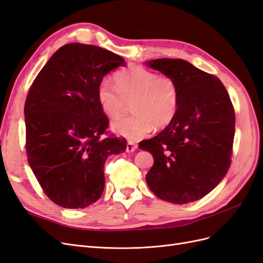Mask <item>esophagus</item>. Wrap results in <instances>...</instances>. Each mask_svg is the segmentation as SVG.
<instances>
[{
  "instance_id": "1",
  "label": "esophagus",
  "mask_w": 263,
  "mask_h": 263,
  "mask_svg": "<svg viewBox=\"0 0 263 263\" xmlns=\"http://www.w3.org/2000/svg\"><path fill=\"white\" fill-rule=\"evenodd\" d=\"M137 144H135L134 141H128L127 142V147H126V151L127 153H133L134 150L137 149Z\"/></svg>"
}]
</instances>
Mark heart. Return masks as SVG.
Wrapping results in <instances>:
<instances>
[{
	"instance_id": "1",
	"label": "heart",
	"mask_w": 263,
	"mask_h": 263,
	"mask_svg": "<svg viewBox=\"0 0 263 263\" xmlns=\"http://www.w3.org/2000/svg\"><path fill=\"white\" fill-rule=\"evenodd\" d=\"M101 110L107 118L116 119L128 103L132 116L121 118L113 129L130 140L147 136L154 127L168 126L177 115L180 91L171 77L159 76L144 67L134 66L115 76V85L102 80L97 89Z\"/></svg>"
}]
</instances>
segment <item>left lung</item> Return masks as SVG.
<instances>
[{
	"instance_id": "left-lung-1",
	"label": "left lung",
	"mask_w": 263,
	"mask_h": 263,
	"mask_svg": "<svg viewBox=\"0 0 263 263\" xmlns=\"http://www.w3.org/2000/svg\"><path fill=\"white\" fill-rule=\"evenodd\" d=\"M147 63L171 77L180 91L173 121L156 137L139 142V148L155 159L147 184L166 202L197 201L224 179L232 163L233 103L217 77L185 60L162 58Z\"/></svg>"
}]
</instances>
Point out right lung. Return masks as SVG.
Wrapping results in <instances>:
<instances>
[{"label":"right lung","instance_id":"obj_1","mask_svg":"<svg viewBox=\"0 0 263 263\" xmlns=\"http://www.w3.org/2000/svg\"><path fill=\"white\" fill-rule=\"evenodd\" d=\"M125 60L93 45L67 44L30 85L24 107L27 160L44 193L65 209L97 202L109 155L124 153V137L108 135L97 89Z\"/></svg>","mask_w":263,"mask_h":263}]
</instances>
